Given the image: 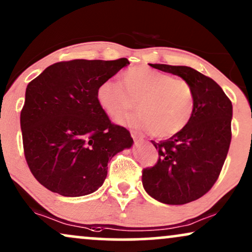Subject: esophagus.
<instances>
[{
	"label": "esophagus",
	"instance_id": "obj_1",
	"mask_svg": "<svg viewBox=\"0 0 252 252\" xmlns=\"http://www.w3.org/2000/svg\"><path fill=\"white\" fill-rule=\"evenodd\" d=\"M130 133H131V137H132L133 141H135L136 143L143 141L142 133H139V132H137V131H130Z\"/></svg>",
	"mask_w": 252,
	"mask_h": 252
}]
</instances>
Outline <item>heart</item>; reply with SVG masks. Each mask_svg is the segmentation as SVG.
<instances>
[{
  "instance_id": "obj_1",
  "label": "heart",
  "mask_w": 252,
  "mask_h": 252,
  "mask_svg": "<svg viewBox=\"0 0 252 252\" xmlns=\"http://www.w3.org/2000/svg\"><path fill=\"white\" fill-rule=\"evenodd\" d=\"M121 82L107 79L98 84L95 92L98 106L111 117L130 110L136 101L139 109L119 119L120 123L166 138L180 133L192 120L195 93L185 79L146 66H135L122 73Z\"/></svg>"
}]
</instances>
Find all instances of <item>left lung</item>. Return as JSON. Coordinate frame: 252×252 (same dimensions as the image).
I'll use <instances>...</instances> for the list:
<instances>
[{"label": "left lung", "mask_w": 252, "mask_h": 252, "mask_svg": "<svg viewBox=\"0 0 252 252\" xmlns=\"http://www.w3.org/2000/svg\"><path fill=\"white\" fill-rule=\"evenodd\" d=\"M150 65L187 80L195 93L189 126L165 141H151L159 158L142 173L150 196L166 205H185L205 195L218 180L230 146L232 104L213 79L192 67Z\"/></svg>", "instance_id": "obj_1"}]
</instances>
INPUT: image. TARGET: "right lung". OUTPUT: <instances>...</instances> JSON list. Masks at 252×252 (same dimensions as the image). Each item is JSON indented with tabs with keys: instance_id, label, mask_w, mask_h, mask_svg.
Masks as SVG:
<instances>
[{
	"instance_id": "add662e5",
	"label": "right lung",
	"mask_w": 252,
	"mask_h": 252,
	"mask_svg": "<svg viewBox=\"0 0 252 252\" xmlns=\"http://www.w3.org/2000/svg\"><path fill=\"white\" fill-rule=\"evenodd\" d=\"M129 60L60 62L29 82L21 111L24 156L39 184L63 196L87 195L102 186L108 161L132 138L110 122L95 92Z\"/></svg>"
}]
</instances>
